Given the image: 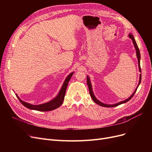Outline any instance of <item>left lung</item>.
Masks as SVG:
<instances>
[{
  "label": "left lung",
  "instance_id": "1",
  "mask_svg": "<svg viewBox=\"0 0 152 152\" xmlns=\"http://www.w3.org/2000/svg\"><path fill=\"white\" fill-rule=\"evenodd\" d=\"M129 37L132 40V42H133V44H134V47H135V50H136V54H137V59H138V63H139V71H140V72H141V68H140V53L139 49V47H138V46H137V44L136 42H135V39H134V38L133 35H132L131 34H129ZM141 79H142V75L140 74V79H139L140 80H139V84H138V86H137V89L135 90L134 94L131 95V96L129 98L126 99V100L122 101V102H119V103H116V104H113V105H107V104H105V103H103L100 102L96 98H95V97L94 96V94H93V92H92V86H91V82H90V79H89V77L88 76L87 77V86H88V87H89V93H90V95H91V98L92 99V100H94V102L95 103H96L97 104H98V105H100V106H102V107H117V106H118V105H119L122 104V103H126V102H128L129 100H130L132 98V97L134 96V95L135 94V92H136V91H137V88H138V87H139V84H140V82H141Z\"/></svg>",
  "mask_w": 152,
  "mask_h": 152
}]
</instances>
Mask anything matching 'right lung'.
<instances>
[{
	"mask_svg": "<svg viewBox=\"0 0 152 152\" xmlns=\"http://www.w3.org/2000/svg\"><path fill=\"white\" fill-rule=\"evenodd\" d=\"M73 75V73H71L70 75H68V76L66 78L65 82H64L63 85L62 86L61 89L58 95L57 96V97L55 98L50 102L43 103V104H41V105H33L29 104L28 103L23 102L18 97V96L17 94H16V95H17V98L18 99L20 102L21 103V104L29 109L37 110L39 111H51V110H55L56 108H58L62 104L64 99H65V95L67 86L68 84V82L69 81L70 79Z\"/></svg>",
	"mask_w": 152,
	"mask_h": 152,
	"instance_id": "add662e5",
	"label": "right lung"
}]
</instances>
